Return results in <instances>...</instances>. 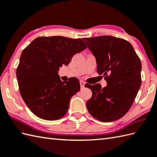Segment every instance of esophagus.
Segmentation results:
<instances>
[{
  "label": "esophagus",
  "mask_w": 157,
  "mask_h": 157,
  "mask_svg": "<svg viewBox=\"0 0 157 157\" xmlns=\"http://www.w3.org/2000/svg\"><path fill=\"white\" fill-rule=\"evenodd\" d=\"M79 83H80V86H81V88H84V85H85V83L83 82V81H80L79 82Z\"/></svg>",
  "instance_id": "34e87169"
}]
</instances>
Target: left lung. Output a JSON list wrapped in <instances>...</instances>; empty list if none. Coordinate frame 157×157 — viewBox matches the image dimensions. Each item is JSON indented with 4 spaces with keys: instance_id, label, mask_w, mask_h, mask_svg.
Segmentation results:
<instances>
[{
    "instance_id": "left-lung-1",
    "label": "left lung",
    "mask_w": 157,
    "mask_h": 157,
    "mask_svg": "<svg viewBox=\"0 0 157 157\" xmlns=\"http://www.w3.org/2000/svg\"><path fill=\"white\" fill-rule=\"evenodd\" d=\"M84 40L95 56L98 74L107 82L103 88L99 84L86 85L92 92L86 107L99 121H115L128 113L140 88V59L124 39L101 36Z\"/></svg>"
}]
</instances>
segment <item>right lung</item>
Listing matches in <instances>:
<instances>
[{
  "label": "right lung",
  "instance_id": "1",
  "mask_svg": "<svg viewBox=\"0 0 157 157\" xmlns=\"http://www.w3.org/2000/svg\"><path fill=\"white\" fill-rule=\"evenodd\" d=\"M86 48L80 38L42 36L23 50L16 75L20 94L35 115L53 121L66 114L70 100L79 91L80 84L77 78L63 82L58 71Z\"/></svg>",
  "mask_w": 157,
  "mask_h": 157
}]
</instances>
